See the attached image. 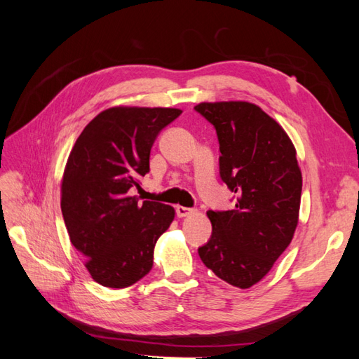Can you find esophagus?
Returning a JSON list of instances; mask_svg holds the SVG:
<instances>
[{"label":"esophagus","mask_w":359,"mask_h":359,"mask_svg":"<svg viewBox=\"0 0 359 359\" xmlns=\"http://www.w3.org/2000/svg\"><path fill=\"white\" fill-rule=\"evenodd\" d=\"M177 215L180 217V219H182V217H189L191 214H194V210L193 208H186V206H177Z\"/></svg>","instance_id":"34e87169"}]
</instances>
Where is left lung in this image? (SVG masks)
<instances>
[{
  "mask_svg": "<svg viewBox=\"0 0 359 359\" xmlns=\"http://www.w3.org/2000/svg\"><path fill=\"white\" fill-rule=\"evenodd\" d=\"M194 109L215 128L220 177L236 196L233 210L206 212L212 233L198 252L217 277L248 289L295 233L302 190L297 151L276 119L253 103H199Z\"/></svg>",
  "mask_w": 359,
  "mask_h": 359,
  "instance_id": "8db88e82",
  "label": "left lung"
}]
</instances>
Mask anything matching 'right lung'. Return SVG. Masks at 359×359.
<instances>
[{"instance_id": "1", "label": "right lung", "mask_w": 359, "mask_h": 359, "mask_svg": "<svg viewBox=\"0 0 359 359\" xmlns=\"http://www.w3.org/2000/svg\"><path fill=\"white\" fill-rule=\"evenodd\" d=\"M182 111L173 107H111L76 140L61 182V211L70 241L102 286L135 285L153 268L154 247L175 210L139 202L132 189L149 172L158 133Z\"/></svg>"}]
</instances>
